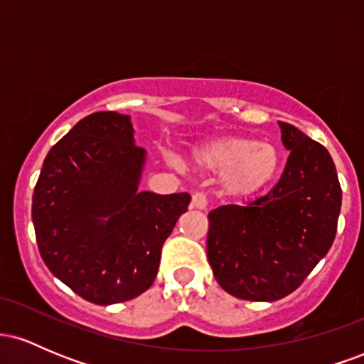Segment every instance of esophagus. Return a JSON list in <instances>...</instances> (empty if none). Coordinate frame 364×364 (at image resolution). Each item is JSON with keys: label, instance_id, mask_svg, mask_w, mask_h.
<instances>
[{"label": "esophagus", "instance_id": "esophagus-1", "mask_svg": "<svg viewBox=\"0 0 364 364\" xmlns=\"http://www.w3.org/2000/svg\"><path fill=\"white\" fill-rule=\"evenodd\" d=\"M191 208H198V210H205L207 208V196L205 193H195L191 196Z\"/></svg>", "mask_w": 364, "mask_h": 364}]
</instances>
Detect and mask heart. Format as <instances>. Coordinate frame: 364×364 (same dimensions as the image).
I'll list each match as a JSON object with an SVG mask.
<instances>
[{
    "mask_svg": "<svg viewBox=\"0 0 364 364\" xmlns=\"http://www.w3.org/2000/svg\"><path fill=\"white\" fill-rule=\"evenodd\" d=\"M198 168L219 174L220 193L231 200H248L272 185L282 166L281 150L248 136L223 135L193 150Z\"/></svg>",
    "mask_w": 364,
    "mask_h": 364,
    "instance_id": "b5f03b06",
    "label": "heart"
}]
</instances>
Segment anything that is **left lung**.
Masks as SVG:
<instances>
[{
	"instance_id": "8db88e82",
	"label": "left lung",
	"mask_w": 364,
	"mask_h": 364,
	"mask_svg": "<svg viewBox=\"0 0 364 364\" xmlns=\"http://www.w3.org/2000/svg\"><path fill=\"white\" fill-rule=\"evenodd\" d=\"M291 150L279 183L246 207L208 214L207 258L225 292L277 301L298 289L327 255L337 232L342 191L328 150L279 121Z\"/></svg>"
}]
</instances>
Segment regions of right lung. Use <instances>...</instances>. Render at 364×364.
I'll return each instance as SVG.
<instances>
[{"instance_id": "add662e5", "label": "right lung", "mask_w": 364, "mask_h": 364, "mask_svg": "<svg viewBox=\"0 0 364 364\" xmlns=\"http://www.w3.org/2000/svg\"><path fill=\"white\" fill-rule=\"evenodd\" d=\"M147 152L132 118L101 111L49 150L32 196L41 257L54 277L94 304L152 286L161 250L191 196L140 191Z\"/></svg>"}]
</instances>
